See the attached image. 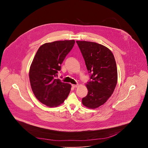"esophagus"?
Listing matches in <instances>:
<instances>
[{"label": "esophagus", "instance_id": "1", "mask_svg": "<svg viewBox=\"0 0 148 148\" xmlns=\"http://www.w3.org/2000/svg\"><path fill=\"white\" fill-rule=\"evenodd\" d=\"M72 87L73 88H77L78 87V84H77V85H75V84H72Z\"/></svg>", "mask_w": 148, "mask_h": 148}]
</instances>
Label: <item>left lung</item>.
<instances>
[{
  "label": "left lung",
  "instance_id": "obj_1",
  "mask_svg": "<svg viewBox=\"0 0 148 148\" xmlns=\"http://www.w3.org/2000/svg\"><path fill=\"white\" fill-rule=\"evenodd\" d=\"M90 74L86 85L88 94L82 99L84 106L95 109L108 99L117 84V68L114 56L105 46L95 42L76 41Z\"/></svg>",
  "mask_w": 148,
  "mask_h": 148
}]
</instances>
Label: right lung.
<instances>
[{"mask_svg":"<svg viewBox=\"0 0 148 148\" xmlns=\"http://www.w3.org/2000/svg\"><path fill=\"white\" fill-rule=\"evenodd\" d=\"M74 43V40L45 43L39 47L33 58L29 71L31 87L36 98L48 107L61 105L70 92V84L56 77Z\"/></svg>","mask_w":148,"mask_h":148,"instance_id":"right-lung-1","label":"right lung"}]
</instances>
